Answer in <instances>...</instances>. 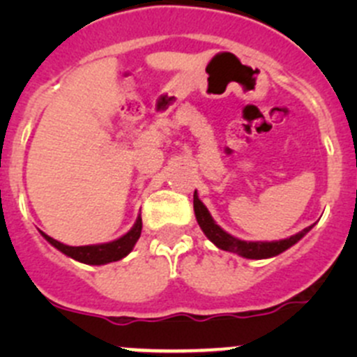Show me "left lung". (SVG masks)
<instances>
[{
    "mask_svg": "<svg viewBox=\"0 0 357 357\" xmlns=\"http://www.w3.org/2000/svg\"><path fill=\"white\" fill-rule=\"evenodd\" d=\"M193 208H195V218H197V222L200 225L202 231L205 233V236H207L215 247L221 248V250L238 254L245 259L275 257V255L285 252L287 248L295 245V243H297L298 240H301L302 236L312 228V226H309V228L302 229V231L297 233V235L290 236V238H285V240H278V242H245V240L235 238L233 235L226 233L221 226L215 225L211 212H208L207 207L202 204L199 195H197V192L193 193Z\"/></svg>",
    "mask_w": 357,
    "mask_h": 357,
    "instance_id": "left-lung-1",
    "label": "left lung"
}]
</instances>
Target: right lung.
<instances>
[{
	"label": "right lung",
	"mask_w": 357,
	"mask_h": 357,
	"mask_svg": "<svg viewBox=\"0 0 357 357\" xmlns=\"http://www.w3.org/2000/svg\"><path fill=\"white\" fill-rule=\"evenodd\" d=\"M142 226H143L142 215H138L135 226H132L124 236H121V238L114 240V242H109V243H98V245L70 247V245H66V243H60L59 240L52 238V236L45 235L43 231L41 235L45 236L46 242L52 243L53 247L59 248L62 254L68 255V257L75 259V261L79 262H84V264L100 266V264H109V262L119 261V259L126 257V255L132 250L135 243L138 242L139 235H142Z\"/></svg>",
	"instance_id": "add662e5"
}]
</instances>
